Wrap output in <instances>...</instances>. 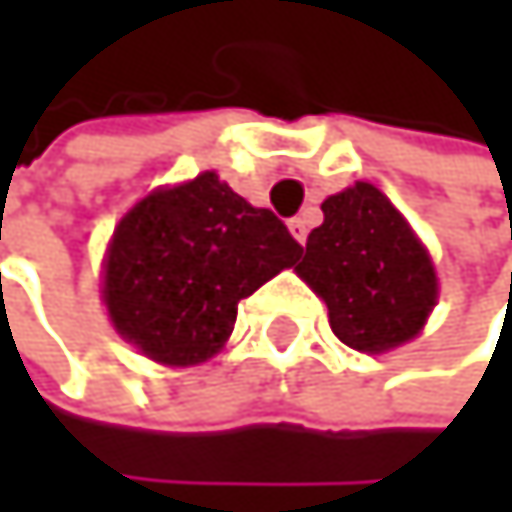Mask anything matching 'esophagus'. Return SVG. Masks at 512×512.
Masks as SVG:
<instances>
[{
    "mask_svg": "<svg viewBox=\"0 0 512 512\" xmlns=\"http://www.w3.org/2000/svg\"><path fill=\"white\" fill-rule=\"evenodd\" d=\"M288 230H291V236L298 239V242H307L310 227H307V221H304V218H291V221H288Z\"/></svg>",
    "mask_w": 512,
    "mask_h": 512,
    "instance_id": "1",
    "label": "esophagus"
}]
</instances>
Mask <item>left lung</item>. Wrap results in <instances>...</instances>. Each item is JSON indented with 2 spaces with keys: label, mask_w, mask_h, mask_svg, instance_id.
I'll list each match as a JSON object with an SVG mask.
<instances>
[{
  "label": "left lung",
  "mask_w": 512,
  "mask_h": 512,
  "mask_svg": "<svg viewBox=\"0 0 512 512\" xmlns=\"http://www.w3.org/2000/svg\"><path fill=\"white\" fill-rule=\"evenodd\" d=\"M322 214L298 273L328 304L331 331L362 353L411 341L436 304L427 248L371 184L328 196Z\"/></svg>",
  "instance_id": "obj_1"
}]
</instances>
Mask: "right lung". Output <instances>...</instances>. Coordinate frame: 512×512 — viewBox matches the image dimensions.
<instances>
[{
  "label": "right lung",
  "instance_id": "obj_1",
  "mask_svg": "<svg viewBox=\"0 0 512 512\" xmlns=\"http://www.w3.org/2000/svg\"><path fill=\"white\" fill-rule=\"evenodd\" d=\"M304 248L270 208H254L218 174L156 190L119 221L104 301L116 331L165 365L214 356L236 325L239 301Z\"/></svg>",
  "mask_w": 512,
  "mask_h": 512
}]
</instances>
